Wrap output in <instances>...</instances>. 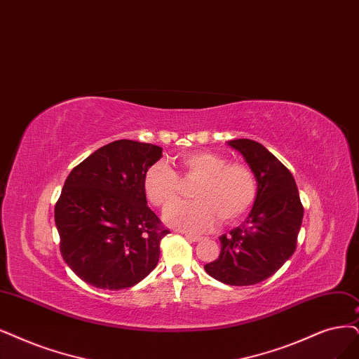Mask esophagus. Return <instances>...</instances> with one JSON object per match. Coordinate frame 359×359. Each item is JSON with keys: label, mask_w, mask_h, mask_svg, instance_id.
Listing matches in <instances>:
<instances>
[{"label": "esophagus", "mask_w": 359, "mask_h": 359, "mask_svg": "<svg viewBox=\"0 0 359 359\" xmlns=\"http://www.w3.org/2000/svg\"><path fill=\"white\" fill-rule=\"evenodd\" d=\"M184 236H187V240L189 241H194V243H200L203 240V236L200 235H192V233H184Z\"/></svg>", "instance_id": "34e87169"}]
</instances>
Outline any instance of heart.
<instances>
[{"label": "heart", "mask_w": 359, "mask_h": 359, "mask_svg": "<svg viewBox=\"0 0 359 359\" xmlns=\"http://www.w3.org/2000/svg\"><path fill=\"white\" fill-rule=\"evenodd\" d=\"M183 179L198 180L194 189L196 201L177 203L182 183L176 171L164 163H155L144 172L143 189L156 207H167L164 220L168 226L184 232H205L223 222L240 220L255 204L256 177L244 164H228V159L213 152H189L177 158Z\"/></svg>", "instance_id": "obj_1"}]
</instances>
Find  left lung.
<instances>
[{"label": "left lung", "mask_w": 359, "mask_h": 359, "mask_svg": "<svg viewBox=\"0 0 359 359\" xmlns=\"http://www.w3.org/2000/svg\"><path fill=\"white\" fill-rule=\"evenodd\" d=\"M226 143L253 171L257 194L245 222L219 238V259L204 264V269L223 284L253 285L272 276L293 256L303 207L293 175L263 144L250 139Z\"/></svg>", "instance_id": "obj_1"}]
</instances>
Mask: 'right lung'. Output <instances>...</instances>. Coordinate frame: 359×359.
I'll return each mask as SVG.
<instances>
[{"mask_svg": "<svg viewBox=\"0 0 359 359\" xmlns=\"http://www.w3.org/2000/svg\"><path fill=\"white\" fill-rule=\"evenodd\" d=\"M161 156L159 146L115 140L65 180L55 207L60 253L87 284L128 288L155 269L168 231L146 205L143 177Z\"/></svg>", "mask_w": 359, "mask_h": 359, "instance_id": "1", "label": "right lung"}]
</instances>
